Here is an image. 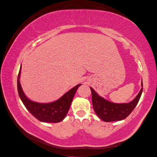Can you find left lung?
<instances>
[{
  "mask_svg": "<svg viewBox=\"0 0 157 157\" xmlns=\"http://www.w3.org/2000/svg\"><path fill=\"white\" fill-rule=\"evenodd\" d=\"M142 88L139 94L132 101L128 103H114L105 100L98 96L93 88H90L92 92V105L96 115L105 122H113L122 121L126 118L134 110L138 103L143 91V82H141Z\"/></svg>",
  "mask_w": 157,
  "mask_h": 157,
  "instance_id": "left-lung-1",
  "label": "left lung"
}]
</instances>
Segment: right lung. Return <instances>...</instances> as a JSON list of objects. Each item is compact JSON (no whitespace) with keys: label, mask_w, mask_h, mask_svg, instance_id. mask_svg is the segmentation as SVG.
<instances>
[{"label":"right lung","mask_w":157,"mask_h":157,"mask_svg":"<svg viewBox=\"0 0 157 157\" xmlns=\"http://www.w3.org/2000/svg\"><path fill=\"white\" fill-rule=\"evenodd\" d=\"M21 65L17 77V91L23 103L33 116L41 122L56 123L64 119L74 98L75 94L80 84L75 86L58 100L50 103H39L31 101L23 93L20 77Z\"/></svg>","instance_id":"obj_1"}]
</instances>
